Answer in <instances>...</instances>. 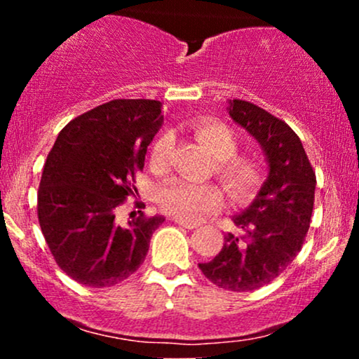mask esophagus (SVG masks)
<instances>
[{
	"instance_id": "1",
	"label": "esophagus",
	"mask_w": 359,
	"mask_h": 359,
	"mask_svg": "<svg viewBox=\"0 0 359 359\" xmlns=\"http://www.w3.org/2000/svg\"><path fill=\"white\" fill-rule=\"evenodd\" d=\"M174 222L175 224H179V226H182V228H185V229H196L197 226V222H189V221H182V219H174Z\"/></svg>"
}]
</instances>
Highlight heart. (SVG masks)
<instances>
[{"label": "heart", "instance_id": "1", "mask_svg": "<svg viewBox=\"0 0 359 359\" xmlns=\"http://www.w3.org/2000/svg\"><path fill=\"white\" fill-rule=\"evenodd\" d=\"M196 137L211 150L216 175L231 192L233 197H246L257 191L262 180L259 167L248 156L236 155L238 140L224 123L204 116L192 123ZM172 140L168 135L156 138L150 150V163L154 168L167 167ZM156 204L160 211L175 219L196 221L209 211H216L222 204V191L216 184H194L184 179L163 182L156 191Z\"/></svg>", "mask_w": 359, "mask_h": 359}]
</instances>
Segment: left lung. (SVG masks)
Returning a JSON list of instances; mask_svg holds the SVG:
<instances>
[{"label":"left lung","instance_id":"1","mask_svg":"<svg viewBox=\"0 0 359 359\" xmlns=\"http://www.w3.org/2000/svg\"><path fill=\"white\" fill-rule=\"evenodd\" d=\"M228 109L258 140L270 172L253 204L233 217L241 236L226 234L222 250L199 269L219 288L250 292L277 278L302 248L314 209L316 172L285 121L243 100L229 101Z\"/></svg>","mask_w":359,"mask_h":359}]
</instances>
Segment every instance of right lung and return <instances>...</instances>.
<instances>
[{
  "label": "right lung",
  "instance_id": "add662e5",
  "mask_svg": "<svg viewBox=\"0 0 359 359\" xmlns=\"http://www.w3.org/2000/svg\"><path fill=\"white\" fill-rule=\"evenodd\" d=\"M162 123L160 101L113 100L74 118L53 143L36 212L53 259L77 283L116 285L145 262L163 217L138 211L126 226L114 217L137 192L135 177Z\"/></svg>",
  "mask_w": 359,
  "mask_h": 359
}]
</instances>
